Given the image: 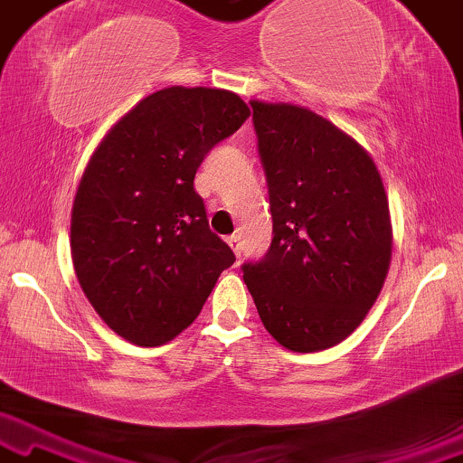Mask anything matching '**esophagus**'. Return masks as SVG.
Listing matches in <instances>:
<instances>
[{"instance_id":"34e87169","label":"esophagus","mask_w":463,"mask_h":463,"mask_svg":"<svg viewBox=\"0 0 463 463\" xmlns=\"http://www.w3.org/2000/svg\"><path fill=\"white\" fill-rule=\"evenodd\" d=\"M227 244H230V247H232V250H233V253H236V258H241V250H242V244H241V236H236V233H233V236H230V238H227Z\"/></svg>"}]
</instances>
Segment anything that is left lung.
Here are the masks:
<instances>
[{
	"instance_id": "left-lung-1",
	"label": "left lung",
	"mask_w": 463,
	"mask_h": 463,
	"mask_svg": "<svg viewBox=\"0 0 463 463\" xmlns=\"http://www.w3.org/2000/svg\"><path fill=\"white\" fill-rule=\"evenodd\" d=\"M272 244L247 283L268 333L292 352L328 350L361 326L392 258L384 182L371 154L316 111L250 100Z\"/></svg>"
}]
</instances>
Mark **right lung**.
I'll use <instances>...</instances> for the list:
<instances>
[{"instance_id": "right-lung-1", "label": "right lung", "mask_w": 463, "mask_h": 463, "mask_svg": "<svg viewBox=\"0 0 463 463\" xmlns=\"http://www.w3.org/2000/svg\"><path fill=\"white\" fill-rule=\"evenodd\" d=\"M249 116L230 90L171 85L124 113L90 156L71 216L74 275L130 344L175 339L236 261L210 230L195 174Z\"/></svg>"}]
</instances>
